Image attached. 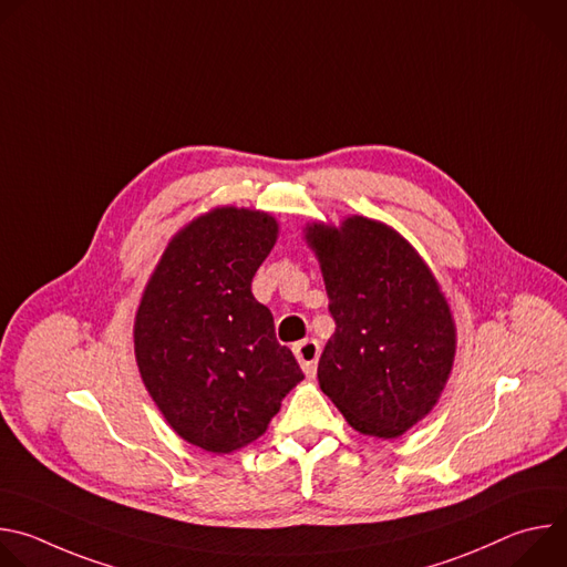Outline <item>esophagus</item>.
<instances>
[{"label":"esophagus","instance_id":"34e87169","mask_svg":"<svg viewBox=\"0 0 567 567\" xmlns=\"http://www.w3.org/2000/svg\"><path fill=\"white\" fill-rule=\"evenodd\" d=\"M293 354L302 368V372L307 377H313L316 374V363H318V357H320V346L318 341L313 339H307V341H300L296 348H293Z\"/></svg>","mask_w":567,"mask_h":567}]
</instances>
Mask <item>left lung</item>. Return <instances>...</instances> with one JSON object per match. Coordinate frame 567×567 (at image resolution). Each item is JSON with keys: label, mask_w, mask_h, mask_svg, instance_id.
I'll list each match as a JSON object with an SVG mask.
<instances>
[{"label": "left lung", "mask_w": 567, "mask_h": 567, "mask_svg": "<svg viewBox=\"0 0 567 567\" xmlns=\"http://www.w3.org/2000/svg\"><path fill=\"white\" fill-rule=\"evenodd\" d=\"M337 330L318 383L346 422L392 440L431 415L453 370L457 330L431 267L392 226L348 215L302 228Z\"/></svg>", "instance_id": "1"}]
</instances>
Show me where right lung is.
Masks as SVG:
<instances>
[{"label":"right lung","mask_w":567,"mask_h":567,"mask_svg":"<svg viewBox=\"0 0 567 567\" xmlns=\"http://www.w3.org/2000/svg\"><path fill=\"white\" fill-rule=\"evenodd\" d=\"M267 210L215 206L179 228L134 316V357L154 406L186 442L233 453L267 433L302 381L251 280L278 239Z\"/></svg>","instance_id":"obj_1"}]
</instances>
